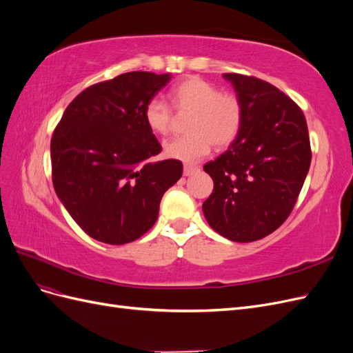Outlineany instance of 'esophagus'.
Listing matches in <instances>:
<instances>
[{
  "instance_id": "obj_1",
  "label": "esophagus",
  "mask_w": 353,
  "mask_h": 353,
  "mask_svg": "<svg viewBox=\"0 0 353 353\" xmlns=\"http://www.w3.org/2000/svg\"><path fill=\"white\" fill-rule=\"evenodd\" d=\"M199 168H194V166H184V176H190L193 175L194 172H197Z\"/></svg>"
}]
</instances>
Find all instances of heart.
Listing matches in <instances>:
<instances>
[{
    "instance_id": "heart-1",
    "label": "heart",
    "mask_w": 353,
    "mask_h": 353,
    "mask_svg": "<svg viewBox=\"0 0 353 353\" xmlns=\"http://www.w3.org/2000/svg\"><path fill=\"white\" fill-rule=\"evenodd\" d=\"M169 100L178 113H190L187 137L175 138L163 145L165 156L184 163L205 159L212 144L216 148L236 141L243 125V105L234 94L200 78H188L169 91ZM144 122L156 135H166L172 126V110L159 97L147 101Z\"/></svg>"
}]
</instances>
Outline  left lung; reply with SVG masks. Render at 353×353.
<instances>
[{
  "instance_id": "1",
  "label": "left lung",
  "mask_w": 353,
  "mask_h": 353,
  "mask_svg": "<svg viewBox=\"0 0 353 353\" xmlns=\"http://www.w3.org/2000/svg\"><path fill=\"white\" fill-rule=\"evenodd\" d=\"M243 105V125L225 153L203 166L213 191L203 203L209 225L231 241L274 232L290 215L311 166L303 112L274 85L223 73Z\"/></svg>"
}]
</instances>
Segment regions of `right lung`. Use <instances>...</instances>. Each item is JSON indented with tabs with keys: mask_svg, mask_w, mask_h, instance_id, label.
I'll list each match as a JSON object with an SVG mask.
<instances>
[{
	"mask_svg": "<svg viewBox=\"0 0 353 353\" xmlns=\"http://www.w3.org/2000/svg\"><path fill=\"white\" fill-rule=\"evenodd\" d=\"M170 73L128 72L83 90L51 138L52 185L90 237L126 244L150 230L165 191L183 175L179 160L152 162L162 147L144 122L147 101Z\"/></svg>",
	"mask_w": 353,
	"mask_h": 353,
	"instance_id": "add662e5",
	"label": "right lung"
}]
</instances>
